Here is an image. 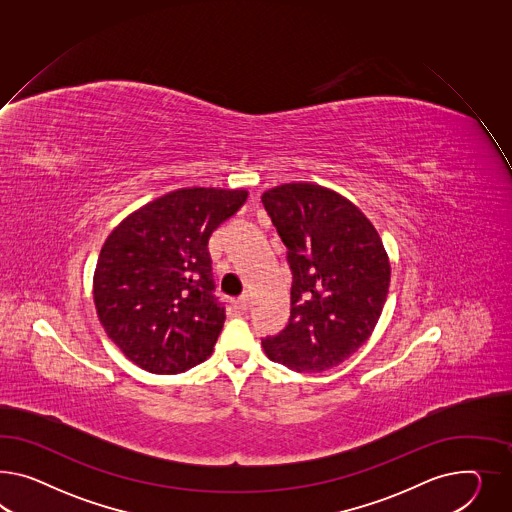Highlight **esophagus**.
<instances>
[{
    "label": "esophagus",
    "instance_id": "esophagus-1",
    "mask_svg": "<svg viewBox=\"0 0 512 512\" xmlns=\"http://www.w3.org/2000/svg\"><path fill=\"white\" fill-rule=\"evenodd\" d=\"M236 307L240 309V311H244V309H248L249 307V294L248 292H244L242 296H238L236 298Z\"/></svg>",
    "mask_w": 512,
    "mask_h": 512
}]
</instances>
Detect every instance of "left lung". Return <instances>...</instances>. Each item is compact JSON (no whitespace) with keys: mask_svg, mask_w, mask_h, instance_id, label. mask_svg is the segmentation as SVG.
Segmentation results:
<instances>
[{"mask_svg":"<svg viewBox=\"0 0 512 512\" xmlns=\"http://www.w3.org/2000/svg\"><path fill=\"white\" fill-rule=\"evenodd\" d=\"M291 264V318L263 339L266 356L296 373L343 363L373 333L386 304L391 266L360 208L311 182L263 194Z\"/></svg>","mask_w":512,"mask_h":512,"instance_id":"1","label":"left lung"}]
</instances>
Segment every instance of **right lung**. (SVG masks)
I'll return each mask as SVG.
<instances>
[{
	"instance_id": "add662e5",
	"label": "right lung",
	"mask_w": 512,
	"mask_h": 512,
	"mask_svg": "<svg viewBox=\"0 0 512 512\" xmlns=\"http://www.w3.org/2000/svg\"><path fill=\"white\" fill-rule=\"evenodd\" d=\"M246 199V190L180 188L106 238L93 277L98 320L141 369L184 373L212 354L225 307L214 296L208 238Z\"/></svg>"
}]
</instances>
